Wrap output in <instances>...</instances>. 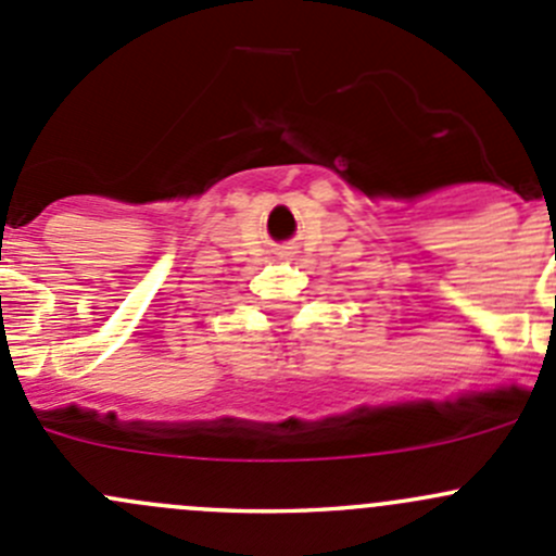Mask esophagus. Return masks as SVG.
Here are the masks:
<instances>
[{"instance_id":"esophagus-1","label":"esophagus","mask_w":556,"mask_h":556,"mask_svg":"<svg viewBox=\"0 0 556 556\" xmlns=\"http://www.w3.org/2000/svg\"><path fill=\"white\" fill-rule=\"evenodd\" d=\"M285 255H290V252H285Z\"/></svg>"}]
</instances>
